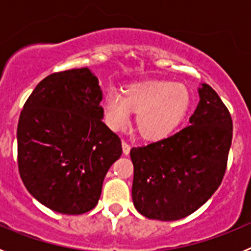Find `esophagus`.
Returning <instances> with one entry per match:
<instances>
[{
  "label": "esophagus",
  "instance_id": "1",
  "mask_svg": "<svg viewBox=\"0 0 251 251\" xmlns=\"http://www.w3.org/2000/svg\"><path fill=\"white\" fill-rule=\"evenodd\" d=\"M122 147H123V153L124 154H126V156H127V154H129V152H130V146L128 145L127 142H122Z\"/></svg>",
  "mask_w": 251,
  "mask_h": 251
}]
</instances>
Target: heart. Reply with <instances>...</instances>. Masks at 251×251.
<instances>
[{"mask_svg":"<svg viewBox=\"0 0 251 251\" xmlns=\"http://www.w3.org/2000/svg\"><path fill=\"white\" fill-rule=\"evenodd\" d=\"M191 95L183 84L150 80L128 84L123 95L109 90L104 95L103 110L108 127L123 130L137 113L134 127L142 139L157 142L175 132L187 114Z\"/></svg>","mask_w":251,"mask_h":251,"instance_id":"obj_1","label":"heart"}]
</instances>
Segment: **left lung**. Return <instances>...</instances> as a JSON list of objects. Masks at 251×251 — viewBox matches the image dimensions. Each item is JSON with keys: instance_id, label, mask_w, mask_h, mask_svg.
I'll return each instance as SVG.
<instances>
[{"instance_id": "8db88e82", "label": "left lung", "mask_w": 251, "mask_h": 251, "mask_svg": "<svg viewBox=\"0 0 251 251\" xmlns=\"http://www.w3.org/2000/svg\"><path fill=\"white\" fill-rule=\"evenodd\" d=\"M199 94L190 126L174 136L130 150L133 203L148 219H183L221 185L232 141V119L211 86L202 84Z\"/></svg>"}]
</instances>
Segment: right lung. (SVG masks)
Returning <instances> with one entry per match:
<instances>
[{"label":"right lung","mask_w":251,"mask_h":251,"mask_svg":"<svg viewBox=\"0 0 251 251\" xmlns=\"http://www.w3.org/2000/svg\"><path fill=\"white\" fill-rule=\"evenodd\" d=\"M99 81L88 68L54 73L26 100L17 126V165L32 196L52 211L80 215L98 203L122 142L103 123Z\"/></svg>","instance_id":"1"}]
</instances>
